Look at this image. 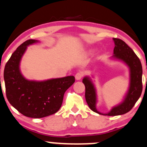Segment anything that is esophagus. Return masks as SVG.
Here are the masks:
<instances>
[{
	"label": "esophagus",
	"mask_w": 147,
	"mask_h": 147,
	"mask_svg": "<svg viewBox=\"0 0 147 147\" xmlns=\"http://www.w3.org/2000/svg\"><path fill=\"white\" fill-rule=\"evenodd\" d=\"M83 76H84V73H83L82 72H79L75 75V79H77V80H80V79L83 77Z\"/></svg>",
	"instance_id": "1"
}]
</instances>
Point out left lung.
Listing matches in <instances>:
<instances>
[{
  "label": "left lung",
  "mask_w": 147,
  "mask_h": 147,
  "mask_svg": "<svg viewBox=\"0 0 147 147\" xmlns=\"http://www.w3.org/2000/svg\"><path fill=\"white\" fill-rule=\"evenodd\" d=\"M113 40L115 43L113 57L124 61L130 68V86L124 101L112 108L108 114H102L98 112L96 108V90L90 79L85 77L83 79V83L86 87L85 96L86 102L93 112L102 115L118 116L129 112L140 96L142 91V68L140 60L124 41L118 38H113Z\"/></svg>",
  "instance_id": "obj_1"
}]
</instances>
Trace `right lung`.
<instances>
[{
	"label": "right lung",
	"instance_id": "add662e5",
	"mask_svg": "<svg viewBox=\"0 0 147 147\" xmlns=\"http://www.w3.org/2000/svg\"><path fill=\"white\" fill-rule=\"evenodd\" d=\"M38 42L29 40L13 53L5 66L6 96L19 112L30 118L50 116L61 107L65 92L75 83L73 76L44 81H28L21 75L19 65L26 47Z\"/></svg>",
	"mask_w": 147,
	"mask_h": 147
}]
</instances>
